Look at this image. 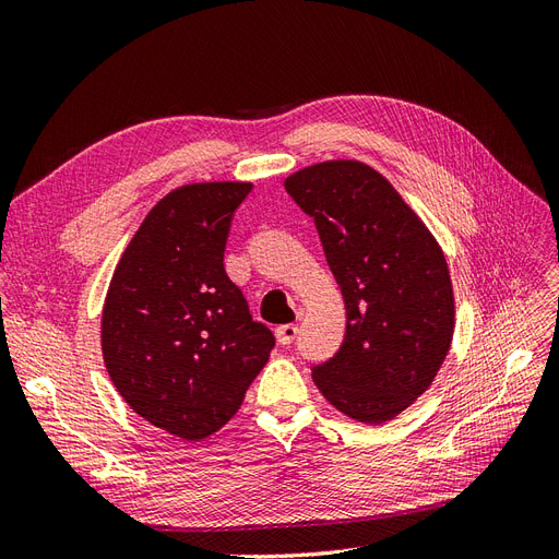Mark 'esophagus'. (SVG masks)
I'll list each match as a JSON object with an SVG mask.
<instances>
[{
  "label": "esophagus",
  "instance_id": "1",
  "mask_svg": "<svg viewBox=\"0 0 559 559\" xmlns=\"http://www.w3.org/2000/svg\"><path fill=\"white\" fill-rule=\"evenodd\" d=\"M275 335L282 345H292L298 335V324H282L275 329Z\"/></svg>",
  "mask_w": 559,
  "mask_h": 559
}]
</instances>
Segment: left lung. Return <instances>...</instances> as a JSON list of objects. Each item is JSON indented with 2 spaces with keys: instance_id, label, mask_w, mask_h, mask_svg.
<instances>
[{
  "instance_id": "8db88e82",
  "label": "left lung",
  "mask_w": 559,
  "mask_h": 559,
  "mask_svg": "<svg viewBox=\"0 0 559 559\" xmlns=\"http://www.w3.org/2000/svg\"><path fill=\"white\" fill-rule=\"evenodd\" d=\"M284 189L314 218L347 310L341 349L314 364L312 378L337 411L380 425L425 392L450 349L454 300L443 251L364 163H319Z\"/></svg>"
}]
</instances>
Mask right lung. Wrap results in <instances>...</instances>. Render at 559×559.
<instances>
[{
    "label": "right lung",
    "instance_id": "right-lung-1",
    "mask_svg": "<svg viewBox=\"0 0 559 559\" xmlns=\"http://www.w3.org/2000/svg\"><path fill=\"white\" fill-rule=\"evenodd\" d=\"M251 183H189L165 195L118 261L103 354L130 408L183 441L238 413L275 335L253 321L224 267L233 214Z\"/></svg>",
    "mask_w": 559,
    "mask_h": 559
}]
</instances>
